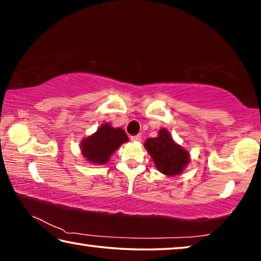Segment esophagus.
<instances>
[{"label":"esophagus","mask_w":261,"mask_h":261,"mask_svg":"<svg viewBox=\"0 0 261 261\" xmlns=\"http://www.w3.org/2000/svg\"><path fill=\"white\" fill-rule=\"evenodd\" d=\"M131 140H132V141H140V140H141V136H140V135L131 136Z\"/></svg>","instance_id":"obj_1"}]
</instances>
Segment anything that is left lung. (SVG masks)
Returning <instances> with one entry per match:
<instances>
[{
	"label": "left lung",
	"instance_id": "left-lung-1",
	"mask_svg": "<svg viewBox=\"0 0 261 261\" xmlns=\"http://www.w3.org/2000/svg\"><path fill=\"white\" fill-rule=\"evenodd\" d=\"M144 145L162 174L168 176L180 174L189 163L188 151L176 144L166 129L159 131L155 138L146 139Z\"/></svg>",
	"mask_w": 261,
	"mask_h": 261
}]
</instances>
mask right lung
Masks as SVG:
<instances>
[{"instance_id": "right-lung-1", "label": "right lung", "mask_w": 261, "mask_h": 261, "mask_svg": "<svg viewBox=\"0 0 261 261\" xmlns=\"http://www.w3.org/2000/svg\"><path fill=\"white\" fill-rule=\"evenodd\" d=\"M129 140L125 131L121 127H112L107 123L101 125L94 135L82 141V152L88 161L105 165L112 154Z\"/></svg>"}]
</instances>
